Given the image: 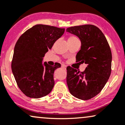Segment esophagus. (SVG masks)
Returning <instances> with one entry per match:
<instances>
[{
    "label": "esophagus",
    "instance_id": "34e87169",
    "mask_svg": "<svg viewBox=\"0 0 125 125\" xmlns=\"http://www.w3.org/2000/svg\"><path fill=\"white\" fill-rule=\"evenodd\" d=\"M62 68L63 69H66V66L64 64H62Z\"/></svg>",
    "mask_w": 125,
    "mask_h": 125
}]
</instances>
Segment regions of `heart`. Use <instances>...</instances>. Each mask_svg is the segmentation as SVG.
<instances>
[{"label": "heart", "instance_id": "obj_1", "mask_svg": "<svg viewBox=\"0 0 125 125\" xmlns=\"http://www.w3.org/2000/svg\"><path fill=\"white\" fill-rule=\"evenodd\" d=\"M78 40L77 38L75 36H70V37L68 38V41H71V40Z\"/></svg>", "mask_w": 125, "mask_h": 125}]
</instances>
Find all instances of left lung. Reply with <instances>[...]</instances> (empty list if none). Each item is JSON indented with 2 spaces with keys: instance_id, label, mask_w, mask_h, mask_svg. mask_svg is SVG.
<instances>
[{
  "instance_id": "left-lung-1",
  "label": "left lung",
  "mask_w": 125,
  "mask_h": 125,
  "mask_svg": "<svg viewBox=\"0 0 125 125\" xmlns=\"http://www.w3.org/2000/svg\"><path fill=\"white\" fill-rule=\"evenodd\" d=\"M66 31L79 37L80 50L76 61L84 63V72L67 67L66 82L70 94L77 98L87 100L98 94L109 79L111 73L112 53L106 39L94 25L67 28Z\"/></svg>"
}]
</instances>
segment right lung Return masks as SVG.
Returning a JSON list of instances; mask_svg holds the SVG:
<instances>
[{
    "label": "right lung",
    "mask_w": 125,
    "mask_h": 125,
    "mask_svg": "<svg viewBox=\"0 0 125 125\" xmlns=\"http://www.w3.org/2000/svg\"><path fill=\"white\" fill-rule=\"evenodd\" d=\"M64 28L37 24L22 34L16 43L11 70L18 86L25 95L40 98L52 91L55 84L53 73L60 63H43V58Z\"/></svg>",
    "instance_id": "1"
}]
</instances>
